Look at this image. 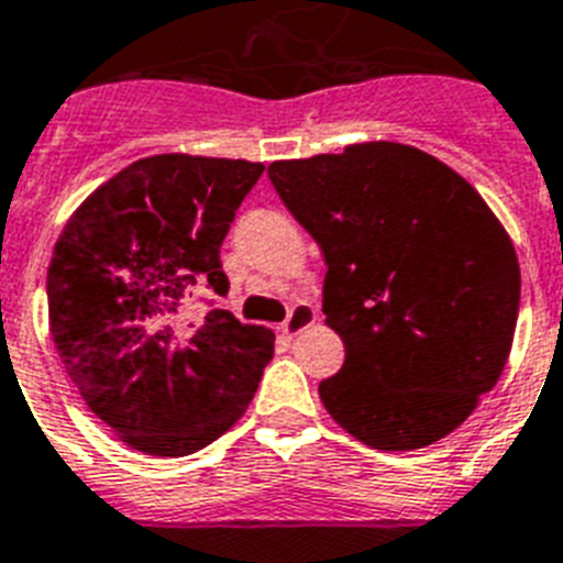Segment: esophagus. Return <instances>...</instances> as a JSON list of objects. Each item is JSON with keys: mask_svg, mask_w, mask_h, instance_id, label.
<instances>
[{"mask_svg": "<svg viewBox=\"0 0 563 563\" xmlns=\"http://www.w3.org/2000/svg\"><path fill=\"white\" fill-rule=\"evenodd\" d=\"M316 322V308L310 305V301H296L290 308V313H287L285 324H282V333L285 336H299L305 328H310V324Z\"/></svg>", "mask_w": 563, "mask_h": 563, "instance_id": "esophagus-1", "label": "esophagus"}]
</instances>
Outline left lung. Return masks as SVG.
<instances>
[{
	"label": "left lung",
	"mask_w": 563,
	"mask_h": 563,
	"mask_svg": "<svg viewBox=\"0 0 563 563\" xmlns=\"http://www.w3.org/2000/svg\"><path fill=\"white\" fill-rule=\"evenodd\" d=\"M267 175L328 262L322 313L345 365L319 383L324 408L385 452L445 438L512 347L521 267L498 218L457 172L402 143L276 161Z\"/></svg>",
	"instance_id": "left-lung-1"
}]
</instances>
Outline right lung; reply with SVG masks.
<instances>
[{"instance_id": "obj_1", "label": "right lung", "mask_w": 563, "mask_h": 563, "mask_svg": "<svg viewBox=\"0 0 563 563\" xmlns=\"http://www.w3.org/2000/svg\"><path fill=\"white\" fill-rule=\"evenodd\" d=\"M264 166L155 155L88 195L48 267L51 336L86 406L134 449L184 457L250 406L273 333L241 324L221 244Z\"/></svg>"}]
</instances>
